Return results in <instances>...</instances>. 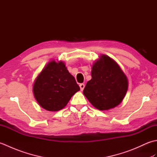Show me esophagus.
<instances>
[{"label": "esophagus", "mask_w": 157, "mask_h": 157, "mask_svg": "<svg viewBox=\"0 0 157 157\" xmlns=\"http://www.w3.org/2000/svg\"><path fill=\"white\" fill-rule=\"evenodd\" d=\"M79 87H80L81 91H82L84 89V87H85V85H84V84H79Z\"/></svg>", "instance_id": "esophagus-1"}]
</instances>
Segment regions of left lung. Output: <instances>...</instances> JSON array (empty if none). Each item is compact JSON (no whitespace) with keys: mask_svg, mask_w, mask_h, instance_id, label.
Returning <instances> with one entry per match:
<instances>
[{"mask_svg":"<svg viewBox=\"0 0 157 157\" xmlns=\"http://www.w3.org/2000/svg\"><path fill=\"white\" fill-rule=\"evenodd\" d=\"M91 75L83 93L95 108L106 111L122 102L128 91V80L114 60L101 55L92 65Z\"/></svg>","mask_w":157,"mask_h":157,"instance_id":"left-lung-1","label":"left lung"}]
</instances>
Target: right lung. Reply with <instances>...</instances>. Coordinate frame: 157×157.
<instances>
[{"mask_svg":"<svg viewBox=\"0 0 157 157\" xmlns=\"http://www.w3.org/2000/svg\"><path fill=\"white\" fill-rule=\"evenodd\" d=\"M80 88L65 63L49 62L36 78L33 92L38 104L49 111H58Z\"/></svg>","mask_w":157,"mask_h":157,"instance_id":"obj_1","label":"right lung"}]
</instances>
